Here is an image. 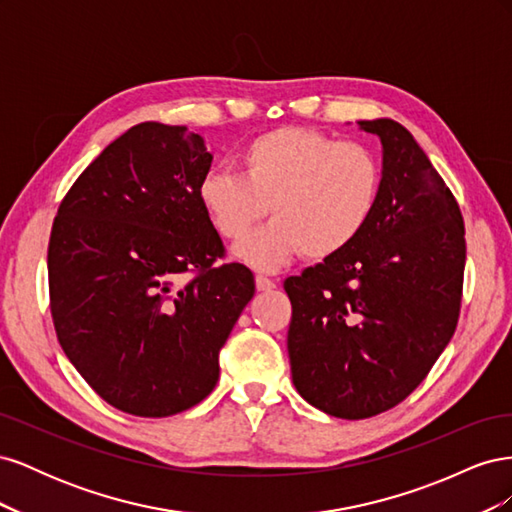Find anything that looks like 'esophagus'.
Listing matches in <instances>:
<instances>
[{
	"label": "esophagus",
	"instance_id": "1",
	"mask_svg": "<svg viewBox=\"0 0 512 512\" xmlns=\"http://www.w3.org/2000/svg\"><path fill=\"white\" fill-rule=\"evenodd\" d=\"M256 288L260 292H271L275 288V282L269 280V277H265V275H256Z\"/></svg>",
	"mask_w": 512,
	"mask_h": 512
}]
</instances>
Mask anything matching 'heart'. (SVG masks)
Segmentation results:
<instances>
[{
  "instance_id": "1",
  "label": "heart",
  "mask_w": 512,
  "mask_h": 512,
  "mask_svg": "<svg viewBox=\"0 0 512 512\" xmlns=\"http://www.w3.org/2000/svg\"><path fill=\"white\" fill-rule=\"evenodd\" d=\"M241 168L243 175L211 168L198 200L224 239H239L272 209L274 218L232 250L260 271L280 269L303 250L314 260L344 252L367 228L382 190L380 162L367 147L307 128L256 136Z\"/></svg>"
}]
</instances>
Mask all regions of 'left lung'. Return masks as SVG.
Returning a JSON list of instances; mask_svg holds the SVG:
<instances>
[{
    "instance_id": "obj_1",
    "label": "left lung",
    "mask_w": 512,
    "mask_h": 512,
    "mask_svg": "<svg viewBox=\"0 0 512 512\" xmlns=\"http://www.w3.org/2000/svg\"><path fill=\"white\" fill-rule=\"evenodd\" d=\"M356 123L382 143L376 211L344 252L284 282L294 389L348 421L425 380L455 333L466 269L461 211L427 153L393 119Z\"/></svg>"
}]
</instances>
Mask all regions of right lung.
<instances>
[{
	"instance_id": "1",
	"label": "right lung",
	"mask_w": 512,
	"mask_h": 512,
	"mask_svg": "<svg viewBox=\"0 0 512 512\" xmlns=\"http://www.w3.org/2000/svg\"><path fill=\"white\" fill-rule=\"evenodd\" d=\"M211 160L185 126L138 123L59 205L49 243L57 339L91 389L121 412L156 418L203 401L254 297L250 269L215 265L224 245L198 200Z\"/></svg>"
}]
</instances>
